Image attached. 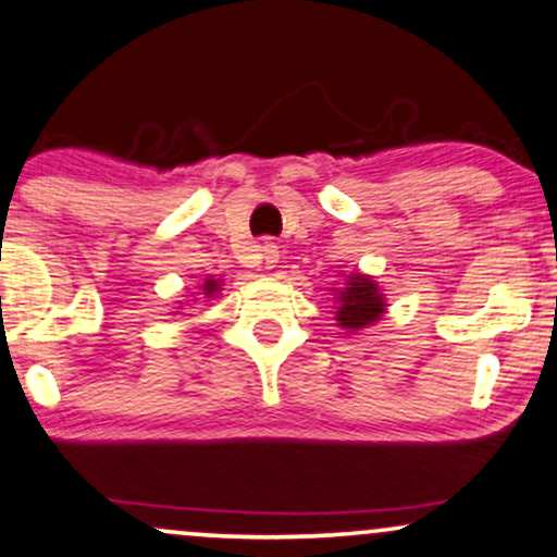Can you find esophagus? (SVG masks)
<instances>
[{"label": "esophagus", "mask_w": 557, "mask_h": 557, "mask_svg": "<svg viewBox=\"0 0 557 557\" xmlns=\"http://www.w3.org/2000/svg\"><path fill=\"white\" fill-rule=\"evenodd\" d=\"M263 268L265 271H271V268H276L278 263V245H273V242H265L263 245Z\"/></svg>", "instance_id": "34e87169"}]
</instances>
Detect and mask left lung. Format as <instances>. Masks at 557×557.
I'll return each mask as SVG.
<instances>
[{
    "label": "left lung",
    "mask_w": 557,
    "mask_h": 557,
    "mask_svg": "<svg viewBox=\"0 0 557 557\" xmlns=\"http://www.w3.org/2000/svg\"><path fill=\"white\" fill-rule=\"evenodd\" d=\"M336 302V320L346 331L368 329L385 312V297L377 289L375 278L364 276V273H351L346 278V286L338 292Z\"/></svg>",
    "instance_id": "obj_1"
}]
</instances>
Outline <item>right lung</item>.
I'll return each instance as SVG.
<instances>
[{"label": "right lung", "instance_id": "1", "mask_svg": "<svg viewBox=\"0 0 557 557\" xmlns=\"http://www.w3.org/2000/svg\"><path fill=\"white\" fill-rule=\"evenodd\" d=\"M215 292H219V281L208 278L206 284H202V294H206V297H211V294H215Z\"/></svg>", "mask_w": 557, "mask_h": 557}]
</instances>
